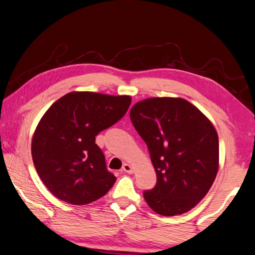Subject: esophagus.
Listing matches in <instances>:
<instances>
[{
  "label": "esophagus",
  "mask_w": 255,
  "mask_h": 255,
  "mask_svg": "<svg viewBox=\"0 0 255 255\" xmlns=\"http://www.w3.org/2000/svg\"><path fill=\"white\" fill-rule=\"evenodd\" d=\"M122 170L126 173H133V167H131L129 163H125L124 167H122Z\"/></svg>",
  "instance_id": "1"
}]
</instances>
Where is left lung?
I'll return each instance as SVG.
<instances>
[{"instance_id": "left-lung-1", "label": "left lung", "mask_w": 255, "mask_h": 255, "mask_svg": "<svg viewBox=\"0 0 255 255\" xmlns=\"http://www.w3.org/2000/svg\"><path fill=\"white\" fill-rule=\"evenodd\" d=\"M129 117L156 172V186L143 193L148 206L165 217L191 211L207 194L219 169L213 124L181 98L142 100Z\"/></svg>"}]
</instances>
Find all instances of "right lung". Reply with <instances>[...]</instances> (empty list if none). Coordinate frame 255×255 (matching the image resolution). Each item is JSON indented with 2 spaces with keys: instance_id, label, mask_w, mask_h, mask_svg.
<instances>
[{
  "instance_id": "add662e5",
  "label": "right lung",
  "mask_w": 255,
  "mask_h": 255,
  "mask_svg": "<svg viewBox=\"0 0 255 255\" xmlns=\"http://www.w3.org/2000/svg\"><path fill=\"white\" fill-rule=\"evenodd\" d=\"M130 102L128 95L72 92L44 113L31 140V156L56 198L86 205L107 194L117 178L107 170L95 136L117 124Z\"/></svg>"
}]
</instances>
